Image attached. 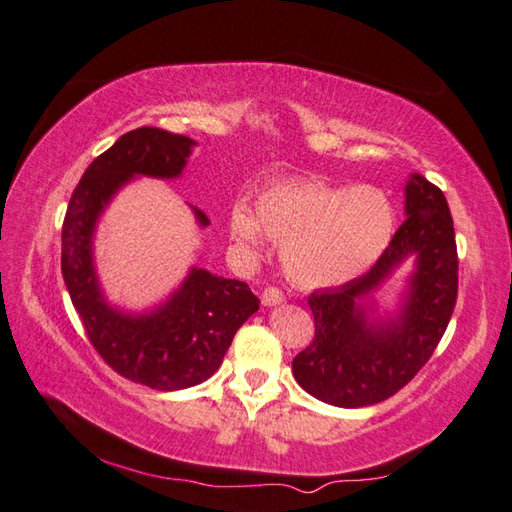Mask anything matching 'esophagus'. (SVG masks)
I'll return each mask as SVG.
<instances>
[{
  "mask_svg": "<svg viewBox=\"0 0 512 512\" xmlns=\"http://www.w3.org/2000/svg\"><path fill=\"white\" fill-rule=\"evenodd\" d=\"M284 292H281L277 286H268L262 290V303L264 306H279V303H284Z\"/></svg>",
  "mask_w": 512,
  "mask_h": 512,
  "instance_id": "obj_1",
  "label": "esophagus"
}]
</instances>
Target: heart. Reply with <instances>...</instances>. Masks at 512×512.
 <instances>
[{
	"label": "heart",
	"instance_id": "obj_1",
	"mask_svg": "<svg viewBox=\"0 0 512 512\" xmlns=\"http://www.w3.org/2000/svg\"><path fill=\"white\" fill-rule=\"evenodd\" d=\"M228 228L246 250L262 246L266 233L281 246L284 270L297 286L330 288L378 262L394 235L396 211L387 195L369 184L290 178L259 191L255 213L235 204Z\"/></svg>",
	"mask_w": 512,
	"mask_h": 512
}]
</instances>
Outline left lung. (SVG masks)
I'll use <instances>...</instances> for the list:
<instances>
[{
  "label": "left lung",
  "instance_id": "8db88e82",
  "mask_svg": "<svg viewBox=\"0 0 512 512\" xmlns=\"http://www.w3.org/2000/svg\"><path fill=\"white\" fill-rule=\"evenodd\" d=\"M407 220L365 275L312 292L314 339L292 361L310 396L356 409L391 398L416 376L442 339L458 299V246L444 193L413 173L405 187ZM417 255L408 301L396 320L368 319L364 299L402 258Z\"/></svg>",
  "mask_w": 512,
  "mask_h": 512
}]
</instances>
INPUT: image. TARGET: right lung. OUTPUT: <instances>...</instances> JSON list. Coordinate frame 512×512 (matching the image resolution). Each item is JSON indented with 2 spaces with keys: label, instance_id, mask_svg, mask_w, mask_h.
I'll use <instances>...</instances> for the list:
<instances>
[{
  "label": "right lung",
  "instance_id": "right-lung-1",
  "mask_svg": "<svg viewBox=\"0 0 512 512\" xmlns=\"http://www.w3.org/2000/svg\"><path fill=\"white\" fill-rule=\"evenodd\" d=\"M187 136L158 127L123 134L85 169L61 228V273L94 350L116 374L158 391L200 385L222 365L235 332L259 308L244 281L193 268L165 306L125 314L105 303L92 264V235L112 195L134 176L178 178L191 147ZM202 226L204 211L193 209Z\"/></svg>",
  "mask_w": 512,
  "mask_h": 512
}]
</instances>
